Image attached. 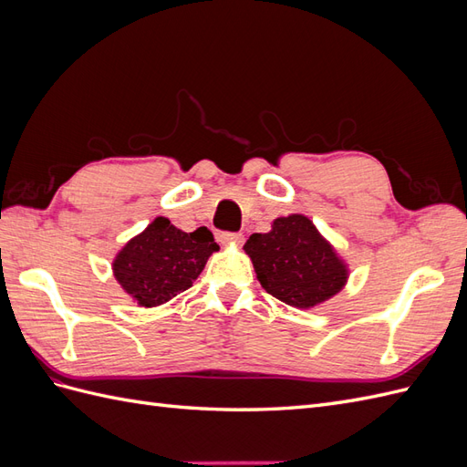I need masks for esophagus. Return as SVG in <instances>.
<instances>
[{"label":"esophagus","mask_w":467,"mask_h":467,"mask_svg":"<svg viewBox=\"0 0 467 467\" xmlns=\"http://www.w3.org/2000/svg\"><path fill=\"white\" fill-rule=\"evenodd\" d=\"M220 244L223 245H242L244 244V235L242 234H232V232H223L218 235Z\"/></svg>","instance_id":"34e87169"}]
</instances>
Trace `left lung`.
Returning a JSON list of instances; mask_svg holds the SVG:
<instances>
[{"mask_svg":"<svg viewBox=\"0 0 467 467\" xmlns=\"http://www.w3.org/2000/svg\"><path fill=\"white\" fill-rule=\"evenodd\" d=\"M261 286L288 306L307 309L341 292L348 278L314 222L302 214L276 218L268 234H253L244 245Z\"/></svg>","mask_w":467,"mask_h":467,"instance_id":"left-lung-1","label":"left lung"}]
</instances>
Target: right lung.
I'll list each match as a JSON object with an SVG mask.
<instances>
[{
    "label": "right lung",
    "mask_w": 467,
    "mask_h": 467,
    "mask_svg": "<svg viewBox=\"0 0 467 467\" xmlns=\"http://www.w3.org/2000/svg\"><path fill=\"white\" fill-rule=\"evenodd\" d=\"M218 249L214 235L204 225L187 234L158 216L119 251L112 273L140 306H161L191 288Z\"/></svg>",
    "instance_id": "obj_1"
}]
</instances>
